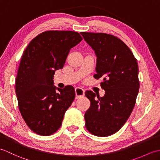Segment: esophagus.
<instances>
[{
	"label": "esophagus",
	"instance_id": "esophagus-1",
	"mask_svg": "<svg viewBox=\"0 0 160 160\" xmlns=\"http://www.w3.org/2000/svg\"><path fill=\"white\" fill-rule=\"evenodd\" d=\"M75 91H76V99L78 98H80L84 96V90L82 88L80 87H77L75 89Z\"/></svg>",
	"mask_w": 160,
	"mask_h": 160
}]
</instances>
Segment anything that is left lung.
Returning <instances> with one entry per match:
<instances>
[{"instance_id":"8db88e82","label":"left lung","mask_w":160,"mask_h":160,"mask_svg":"<svg viewBox=\"0 0 160 160\" xmlns=\"http://www.w3.org/2000/svg\"><path fill=\"white\" fill-rule=\"evenodd\" d=\"M97 58L94 78L102 79L105 91L99 97L91 91L85 96L91 106L85 114V126L99 137L114 134L123 127L133 109L140 82L138 64L130 49L120 39L104 33L81 32Z\"/></svg>"}]
</instances>
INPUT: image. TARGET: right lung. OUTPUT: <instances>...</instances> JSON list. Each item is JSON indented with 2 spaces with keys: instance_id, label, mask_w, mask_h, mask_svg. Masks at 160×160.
Wrapping results in <instances>:
<instances>
[{
  "instance_id": "1",
  "label": "right lung",
  "mask_w": 160,
  "mask_h": 160,
  "mask_svg": "<svg viewBox=\"0 0 160 160\" xmlns=\"http://www.w3.org/2000/svg\"><path fill=\"white\" fill-rule=\"evenodd\" d=\"M82 38L72 31H47L33 38L24 52L16 80V94L24 120L32 131L47 136L58 129L75 99L74 88L53 86L69 51Z\"/></svg>"
}]
</instances>
